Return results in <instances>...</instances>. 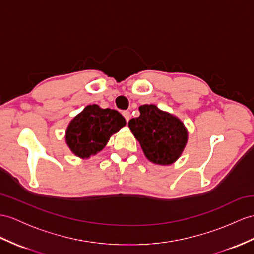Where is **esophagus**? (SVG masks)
Instances as JSON below:
<instances>
[{"instance_id":"esophagus-1","label":"esophagus","mask_w":254,"mask_h":254,"mask_svg":"<svg viewBox=\"0 0 254 254\" xmlns=\"http://www.w3.org/2000/svg\"><path fill=\"white\" fill-rule=\"evenodd\" d=\"M123 116L125 117L126 122H128L129 119H130V112H129V111H124V112H123Z\"/></svg>"}]
</instances>
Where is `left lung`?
Instances as JSON below:
<instances>
[{
	"label": "left lung",
	"mask_w": 254,
	"mask_h": 254,
	"mask_svg": "<svg viewBox=\"0 0 254 254\" xmlns=\"http://www.w3.org/2000/svg\"><path fill=\"white\" fill-rule=\"evenodd\" d=\"M139 111L140 116L129 121L128 126L146 158L156 165L175 163L188 142L184 124L154 104L141 106Z\"/></svg>",
	"instance_id": "obj_1"
}]
</instances>
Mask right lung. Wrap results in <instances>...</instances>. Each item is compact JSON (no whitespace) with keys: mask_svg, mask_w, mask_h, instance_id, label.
I'll use <instances>...</instances> for the list:
<instances>
[{"mask_svg":"<svg viewBox=\"0 0 254 254\" xmlns=\"http://www.w3.org/2000/svg\"><path fill=\"white\" fill-rule=\"evenodd\" d=\"M125 125V119L116 110L90 104L70 122L65 132L66 144L76 156L89 158L100 152L111 135Z\"/></svg>","mask_w":254,"mask_h":254,"instance_id":"1","label":"right lung"}]
</instances>
